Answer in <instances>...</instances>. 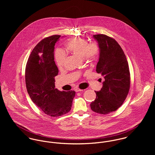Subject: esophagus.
<instances>
[{
  "mask_svg": "<svg viewBox=\"0 0 155 155\" xmlns=\"http://www.w3.org/2000/svg\"><path fill=\"white\" fill-rule=\"evenodd\" d=\"M83 90L82 89H81L79 88H76L75 89V91L76 92H81V91H82Z\"/></svg>",
  "mask_w": 155,
  "mask_h": 155,
  "instance_id": "esophagus-1",
  "label": "esophagus"
}]
</instances>
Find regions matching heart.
I'll list each match as a JSON object with an SVG mask.
<instances>
[{"label": "heart", "instance_id": "1", "mask_svg": "<svg viewBox=\"0 0 155 155\" xmlns=\"http://www.w3.org/2000/svg\"><path fill=\"white\" fill-rule=\"evenodd\" d=\"M67 51L83 57L89 62L95 61L99 54V47L95 43H89L84 39L80 38H73L66 44ZM67 54L62 49H57L55 52V59L58 67L62 68L66 60Z\"/></svg>", "mask_w": 155, "mask_h": 155}]
</instances>
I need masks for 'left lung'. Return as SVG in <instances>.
Wrapping results in <instances>:
<instances>
[{"instance_id": "obj_1", "label": "left lung", "mask_w": 155, "mask_h": 155, "mask_svg": "<svg viewBox=\"0 0 155 155\" xmlns=\"http://www.w3.org/2000/svg\"><path fill=\"white\" fill-rule=\"evenodd\" d=\"M100 49L96 71L104 78L103 87L95 91L96 98L91 110L106 114L119 108L125 100L130 87V73L126 56L118 43L107 35H93Z\"/></svg>"}]
</instances>
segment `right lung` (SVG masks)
<instances>
[{"label": "right lung", "instance_id": "1", "mask_svg": "<svg viewBox=\"0 0 155 155\" xmlns=\"http://www.w3.org/2000/svg\"><path fill=\"white\" fill-rule=\"evenodd\" d=\"M60 35L42 40L34 48L25 67V84L33 102L45 114L57 117L71 110L75 91H60L55 87L58 69L54 61V46Z\"/></svg>", "mask_w": 155, "mask_h": 155}]
</instances>
